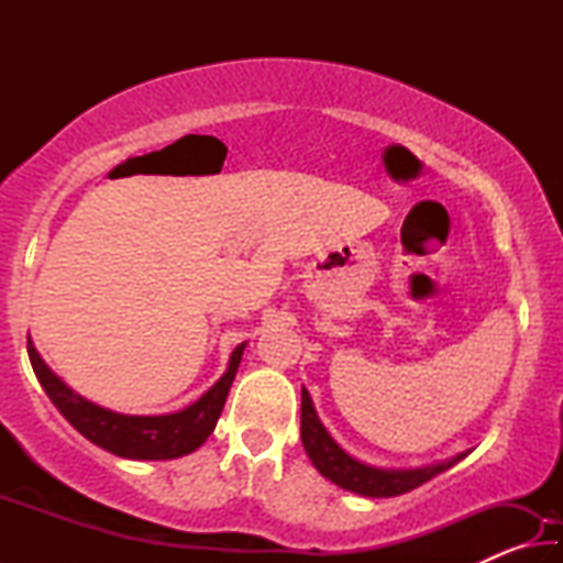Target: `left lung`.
Returning a JSON list of instances; mask_svg holds the SVG:
<instances>
[{
    "label": "left lung",
    "instance_id": "obj_1",
    "mask_svg": "<svg viewBox=\"0 0 563 563\" xmlns=\"http://www.w3.org/2000/svg\"><path fill=\"white\" fill-rule=\"evenodd\" d=\"M300 437L312 466H316L325 479L338 484L340 489L360 494V497H369V499L397 497V494L422 487V484L430 482L432 476L446 472L450 466L462 462L464 456L470 454V452H462L452 456V460H442L424 466H409V470H395V466H375V464L360 462L332 440V434L325 430V424L320 422L316 405H312L310 393L305 387H302V407H300Z\"/></svg>",
    "mask_w": 563,
    "mask_h": 563
}]
</instances>
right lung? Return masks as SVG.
<instances>
[{"label": "right lung", "mask_w": 563, "mask_h": 563, "mask_svg": "<svg viewBox=\"0 0 563 563\" xmlns=\"http://www.w3.org/2000/svg\"><path fill=\"white\" fill-rule=\"evenodd\" d=\"M245 342H241L228 360V369L218 383L178 412L170 415H121L101 407L64 383L36 352L32 338H26L34 375L49 395L54 407L66 417L76 432L89 442L123 460H176L196 452L216 430L218 417L223 412L228 389H231L238 365L243 360Z\"/></svg>", "instance_id": "1"}]
</instances>
